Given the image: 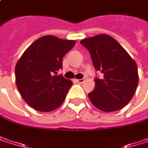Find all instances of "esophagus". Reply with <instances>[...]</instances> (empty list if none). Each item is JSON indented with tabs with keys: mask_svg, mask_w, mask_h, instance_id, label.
<instances>
[{
	"mask_svg": "<svg viewBox=\"0 0 148 148\" xmlns=\"http://www.w3.org/2000/svg\"><path fill=\"white\" fill-rule=\"evenodd\" d=\"M75 80H76V82H78V83H83V82L85 81V79H75Z\"/></svg>",
	"mask_w": 148,
	"mask_h": 148,
	"instance_id": "1",
	"label": "esophagus"
}]
</instances>
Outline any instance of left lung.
<instances>
[{"label":"left lung","instance_id":"obj_1","mask_svg":"<svg viewBox=\"0 0 148 148\" xmlns=\"http://www.w3.org/2000/svg\"><path fill=\"white\" fill-rule=\"evenodd\" d=\"M90 52L96 70L95 87L88 93L92 103L105 112L121 110L133 98L139 82L136 62L116 39L99 34L80 41Z\"/></svg>","mask_w":148,"mask_h":148}]
</instances>
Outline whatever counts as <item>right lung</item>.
Masks as SVG:
<instances>
[{"instance_id": "right-lung-1", "label": "right lung", "mask_w": 148, "mask_h": 148, "mask_svg": "<svg viewBox=\"0 0 148 148\" xmlns=\"http://www.w3.org/2000/svg\"><path fill=\"white\" fill-rule=\"evenodd\" d=\"M76 42L55 36H44L33 42L15 66V81L23 99L33 109L49 112L63 103L73 85L57 74L62 57Z\"/></svg>"}]
</instances>
